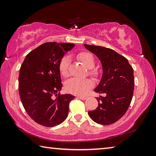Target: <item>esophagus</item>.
I'll use <instances>...</instances> for the list:
<instances>
[{
	"label": "esophagus",
	"mask_w": 156,
	"mask_h": 156,
	"mask_svg": "<svg viewBox=\"0 0 156 156\" xmlns=\"http://www.w3.org/2000/svg\"><path fill=\"white\" fill-rule=\"evenodd\" d=\"M77 97L78 98L81 99V100H86V99H87V97H82V96H78Z\"/></svg>",
	"instance_id": "esophagus-1"
}]
</instances>
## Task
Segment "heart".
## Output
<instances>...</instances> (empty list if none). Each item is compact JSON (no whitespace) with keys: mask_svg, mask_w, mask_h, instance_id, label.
<instances>
[{"mask_svg":"<svg viewBox=\"0 0 156 156\" xmlns=\"http://www.w3.org/2000/svg\"><path fill=\"white\" fill-rule=\"evenodd\" d=\"M78 59L89 68V74L92 78H97L101 74V72L97 68H94L95 59L93 55L88 51H82L77 54ZM69 58L68 56H64L61 59L59 65V70L62 76L67 77L69 75ZM93 86V82L90 79H80L72 78L68 80L65 85L66 90L69 93L77 95H84L90 90Z\"/></svg>","mask_w":156,"mask_h":156,"instance_id":"1","label":"heart"}]
</instances>
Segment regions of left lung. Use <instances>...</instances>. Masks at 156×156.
<instances>
[{
    "label": "left lung",
    "mask_w": 156,
    "mask_h": 156,
    "mask_svg": "<svg viewBox=\"0 0 156 156\" xmlns=\"http://www.w3.org/2000/svg\"><path fill=\"white\" fill-rule=\"evenodd\" d=\"M100 59L102 75L96 92L105 94L97 98L98 106L88 111L90 117L101 125H111L119 120L130 105L134 90L133 69L124 56L101 46L84 44Z\"/></svg>",
    "instance_id": "obj_1"
}]
</instances>
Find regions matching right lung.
<instances>
[{
  "mask_svg": "<svg viewBox=\"0 0 156 156\" xmlns=\"http://www.w3.org/2000/svg\"><path fill=\"white\" fill-rule=\"evenodd\" d=\"M74 44L49 42L26 55L20 69L19 91L26 112L33 120L45 127H55L67 118L72 94H60L59 65ZM56 98H55V97Z\"/></svg>",
  "mask_w": 156,
  "mask_h": 156,
  "instance_id": "obj_1",
  "label": "right lung"
}]
</instances>
